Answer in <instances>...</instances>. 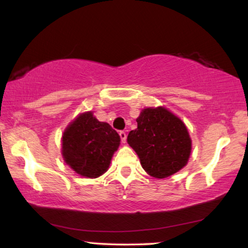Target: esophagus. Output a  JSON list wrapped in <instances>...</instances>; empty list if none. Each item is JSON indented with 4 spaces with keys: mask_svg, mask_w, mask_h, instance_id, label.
<instances>
[{
    "mask_svg": "<svg viewBox=\"0 0 248 248\" xmlns=\"http://www.w3.org/2000/svg\"><path fill=\"white\" fill-rule=\"evenodd\" d=\"M120 137H121V141L123 142V143H125V142H126V137H127L126 133H125L124 131H121L120 132Z\"/></svg>",
    "mask_w": 248,
    "mask_h": 248,
    "instance_id": "1",
    "label": "esophagus"
}]
</instances>
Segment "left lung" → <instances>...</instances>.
I'll return each instance as SVG.
<instances>
[{
	"label": "left lung",
	"mask_w": 248,
	"mask_h": 248,
	"mask_svg": "<svg viewBox=\"0 0 248 248\" xmlns=\"http://www.w3.org/2000/svg\"><path fill=\"white\" fill-rule=\"evenodd\" d=\"M138 128L127 135L142 168L155 178H166L186 166L192 141L185 124L165 107L145 108L137 118Z\"/></svg>",
	"instance_id": "8db88e82"
}]
</instances>
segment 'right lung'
Returning a JSON list of instances; mask_svg holds the SVG:
<instances>
[{
	"label": "right lung",
	"mask_w": 248,
	"mask_h": 248,
	"mask_svg": "<svg viewBox=\"0 0 248 248\" xmlns=\"http://www.w3.org/2000/svg\"><path fill=\"white\" fill-rule=\"evenodd\" d=\"M120 142V135L109 124L99 122L91 111H87L64 131L62 155L78 174L96 178L106 172Z\"/></svg>",
	"instance_id": "obj_1"
}]
</instances>
